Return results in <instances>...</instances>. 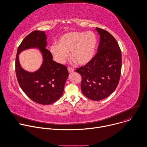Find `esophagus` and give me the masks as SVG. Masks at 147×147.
Masks as SVG:
<instances>
[{
    "label": "esophagus",
    "mask_w": 147,
    "mask_h": 147,
    "mask_svg": "<svg viewBox=\"0 0 147 147\" xmlns=\"http://www.w3.org/2000/svg\"><path fill=\"white\" fill-rule=\"evenodd\" d=\"M67 69H68V71H69V73H73V72L74 71V70L73 68L70 67H68Z\"/></svg>",
    "instance_id": "esophagus-1"
}]
</instances>
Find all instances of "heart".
Wrapping results in <instances>:
<instances>
[{"mask_svg":"<svg viewBox=\"0 0 147 147\" xmlns=\"http://www.w3.org/2000/svg\"><path fill=\"white\" fill-rule=\"evenodd\" d=\"M96 38L94 33L71 32L63 35L57 44H52L50 52L58 63H63L70 51V56L77 64L85 65L92 58L96 46Z\"/></svg>","mask_w":147,"mask_h":147,"instance_id":"obj_1","label":"heart"}]
</instances>
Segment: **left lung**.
<instances>
[{"instance_id":"1","label":"left lung","mask_w":147,"mask_h":147,"mask_svg":"<svg viewBox=\"0 0 147 147\" xmlns=\"http://www.w3.org/2000/svg\"><path fill=\"white\" fill-rule=\"evenodd\" d=\"M100 35L97 53L87 63L76 69L81 77L82 92L88 98L100 100L109 96L116 88L121 69V53L113 36L96 28Z\"/></svg>"}]
</instances>
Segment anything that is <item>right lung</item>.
<instances>
[{
  "instance_id": "add662e5",
  "label": "right lung",
  "mask_w": 147,
  "mask_h": 147,
  "mask_svg": "<svg viewBox=\"0 0 147 147\" xmlns=\"http://www.w3.org/2000/svg\"><path fill=\"white\" fill-rule=\"evenodd\" d=\"M46 40L47 36L44 32H31L19 45L15 65L16 77L20 87L28 97L42 105L51 104L61 97L69 76L67 68L65 66L52 60V55L46 48ZM31 47L39 49L44 57L41 68L34 73L23 70L18 61L19 53Z\"/></svg>"
}]
</instances>
